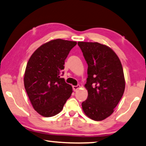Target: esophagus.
Instances as JSON below:
<instances>
[{
	"label": "esophagus",
	"mask_w": 146,
	"mask_h": 146,
	"mask_svg": "<svg viewBox=\"0 0 146 146\" xmlns=\"http://www.w3.org/2000/svg\"><path fill=\"white\" fill-rule=\"evenodd\" d=\"M79 88H80V85H76V86H73V91H77Z\"/></svg>",
	"instance_id": "34e87169"
}]
</instances>
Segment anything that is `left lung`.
<instances>
[{
    "label": "left lung",
    "instance_id": "8db88e82",
    "mask_svg": "<svg viewBox=\"0 0 146 146\" xmlns=\"http://www.w3.org/2000/svg\"><path fill=\"white\" fill-rule=\"evenodd\" d=\"M88 65L85 88L88 97L82 103L87 117L102 121L114 111L125 90V82L121 61L115 52L105 44L78 42Z\"/></svg>",
    "mask_w": 146,
    "mask_h": 146
}]
</instances>
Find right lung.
Segmentation results:
<instances>
[{
	"mask_svg": "<svg viewBox=\"0 0 146 146\" xmlns=\"http://www.w3.org/2000/svg\"><path fill=\"white\" fill-rule=\"evenodd\" d=\"M76 44V41L61 38L51 40L31 56L25 72V88L34 110L40 115H57L71 96V85L61 75L65 60Z\"/></svg>",
	"mask_w": 146,
	"mask_h": 146,
	"instance_id": "right-lung-1",
	"label": "right lung"
}]
</instances>
